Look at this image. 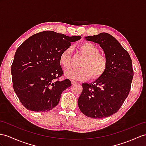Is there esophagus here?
Masks as SVG:
<instances>
[{"label": "esophagus", "mask_w": 146, "mask_h": 146, "mask_svg": "<svg viewBox=\"0 0 146 146\" xmlns=\"http://www.w3.org/2000/svg\"><path fill=\"white\" fill-rule=\"evenodd\" d=\"M76 83H77V82H76V81L74 80H71V84H76Z\"/></svg>", "instance_id": "1"}]
</instances>
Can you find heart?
<instances>
[{"instance_id": "obj_1", "label": "heart", "mask_w": 146, "mask_h": 146, "mask_svg": "<svg viewBox=\"0 0 146 146\" xmlns=\"http://www.w3.org/2000/svg\"><path fill=\"white\" fill-rule=\"evenodd\" d=\"M78 49L84 59L79 64V68L66 71V75L71 79L86 80L90 78L95 80L104 76L108 67V60L105 54L99 52L98 48L90 42H84L78 46ZM59 63L64 69L71 66V49L67 48L59 56Z\"/></svg>"}]
</instances>
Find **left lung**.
I'll list each match as a JSON object with an SVG mask.
<instances>
[{
	"label": "left lung",
	"mask_w": 146,
	"mask_h": 146,
	"mask_svg": "<svg viewBox=\"0 0 146 146\" xmlns=\"http://www.w3.org/2000/svg\"><path fill=\"white\" fill-rule=\"evenodd\" d=\"M98 43L108 60L104 76L93 84H82L78 99L80 111L92 118H103L118 111L129 95L134 72L129 53L116 39L106 33L88 36Z\"/></svg>",
	"instance_id": "left-lung-1"
}]
</instances>
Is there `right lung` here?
I'll use <instances>...</instances> for the list:
<instances>
[{
  "instance_id": "1",
  "label": "right lung",
  "mask_w": 146,
  "mask_h": 146,
  "mask_svg": "<svg viewBox=\"0 0 146 146\" xmlns=\"http://www.w3.org/2000/svg\"><path fill=\"white\" fill-rule=\"evenodd\" d=\"M80 38L44 31L18 48L11 67L13 88L27 109L46 112L58 105L62 92L71 86L69 79L59 80L64 74L59 56Z\"/></svg>"
}]
</instances>
